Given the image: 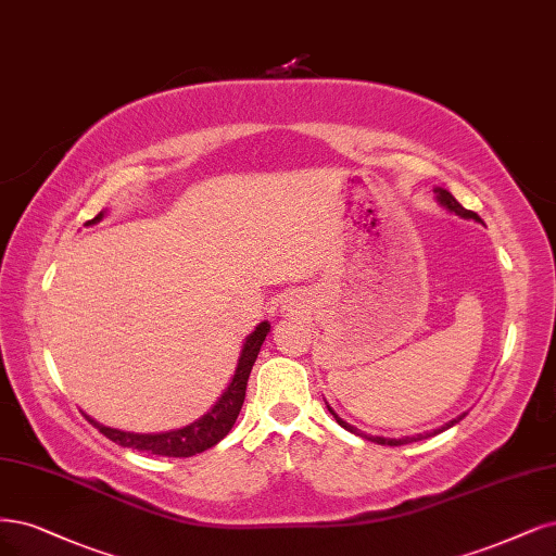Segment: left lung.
Masks as SVG:
<instances>
[{
  "mask_svg": "<svg viewBox=\"0 0 556 556\" xmlns=\"http://www.w3.org/2000/svg\"><path fill=\"white\" fill-rule=\"evenodd\" d=\"M434 193H437V202L442 204V206H446L448 212H453V214H457L460 218H471V220H476V223H483L481 220V216L478 214H473V212H469V208H465L460 202H457L448 190H444V188H434ZM329 407V405H327ZM329 412L333 414V418L338 420V426H342L344 430H350V432H354V434H361V437H366V439H370V442H375V444H384V446H402V444H412V442H418V439H426V437H432V434H439V432H444V430H448V428H453L455 424H460V420L467 416V414H463V416H457V418H453V420H448L446 426H442L439 430H434V432H426V434H416V437H402V439H387V437H368V434H363V432H358L354 426H350L348 420H342L331 407H329Z\"/></svg>",
  "mask_w": 556,
  "mask_h": 556,
  "instance_id": "obj_1",
  "label": "left lung"
}]
</instances>
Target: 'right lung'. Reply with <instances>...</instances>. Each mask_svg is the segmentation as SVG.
Listing matches in <instances>:
<instances>
[{
  "instance_id": "add662e5",
  "label": "right lung",
  "mask_w": 556,
  "mask_h": 556,
  "mask_svg": "<svg viewBox=\"0 0 556 556\" xmlns=\"http://www.w3.org/2000/svg\"><path fill=\"white\" fill-rule=\"evenodd\" d=\"M103 216H105V212H101L96 218L87 220V225L99 223ZM269 331H271V324L262 321V324H257L255 331L245 338L232 381H229L216 405L208 409L202 418H198L195 424H190V426L179 428V430L159 432V434H140V432H124V430H117V428H108V426L99 424V420H93L91 416H87V420L96 430L103 432L110 439V442L119 444L124 448H136V451H142V453H151V455L190 457V455L212 448L235 426V420H237V416L241 412V405H243V397H245L248 377H251L255 358L262 350V342H264V338Z\"/></svg>"
}]
</instances>
